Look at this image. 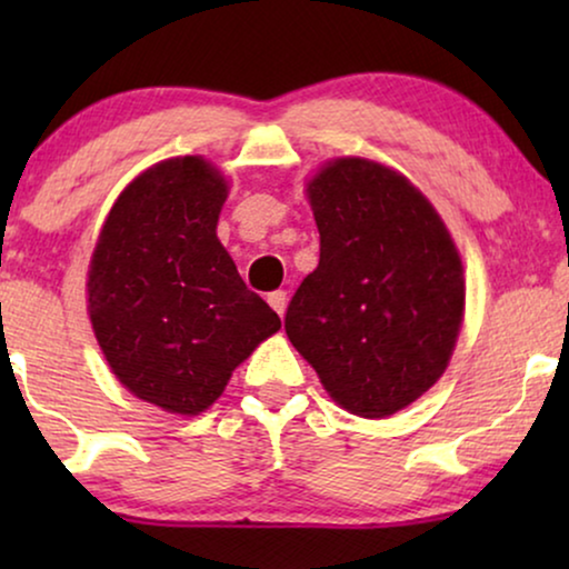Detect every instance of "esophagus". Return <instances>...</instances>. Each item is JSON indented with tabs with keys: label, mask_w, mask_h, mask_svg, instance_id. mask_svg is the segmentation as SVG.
I'll return each mask as SVG.
<instances>
[{
	"label": "esophagus",
	"mask_w": 569,
	"mask_h": 569,
	"mask_svg": "<svg viewBox=\"0 0 569 569\" xmlns=\"http://www.w3.org/2000/svg\"><path fill=\"white\" fill-rule=\"evenodd\" d=\"M269 306L277 310L279 316H284V310H287V292L284 290H274V292H269Z\"/></svg>",
	"instance_id": "1"
}]
</instances>
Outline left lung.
<instances>
[{"instance_id":"1","label":"left lung","mask_w":569,"mask_h":569,"mask_svg":"<svg viewBox=\"0 0 569 569\" xmlns=\"http://www.w3.org/2000/svg\"><path fill=\"white\" fill-rule=\"evenodd\" d=\"M321 259L284 331L341 409L383 419L438 383L463 321V263L417 186L365 158L308 183Z\"/></svg>"}]
</instances>
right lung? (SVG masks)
Listing matches in <instances>:
<instances>
[{
  "label": "right lung",
  "mask_w": 569,
  "mask_h": 569,
  "mask_svg": "<svg viewBox=\"0 0 569 569\" xmlns=\"http://www.w3.org/2000/svg\"><path fill=\"white\" fill-rule=\"evenodd\" d=\"M228 181L197 154L137 176L106 217L88 271L92 331L137 399L193 417L279 331L217 238Z\"/></svg>",
  "instance_id": "obj_1"
}]
</instances>
